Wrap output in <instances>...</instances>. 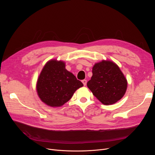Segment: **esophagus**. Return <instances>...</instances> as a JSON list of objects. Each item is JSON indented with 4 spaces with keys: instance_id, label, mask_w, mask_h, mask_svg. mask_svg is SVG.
Returning a JSON list of instances; mask_svg holds the SVG:
<instances>
[{
    "instance_id": "obj_1",
    "label": "esophagus",
    "mask_w": 155,
    "mask_h": 155,
    "mask_svg": "<svg viewBox=\"0 0 155 155\" xmlns=\"http://www.w3.org/2000/svg\"><path fill=\"white\" fill-rule=\"evenodd\" d=\"M82 83H83L84 85V86H85V85H86V84H87V80H83L82 81Z\"/></svg>"
}]
</instances>
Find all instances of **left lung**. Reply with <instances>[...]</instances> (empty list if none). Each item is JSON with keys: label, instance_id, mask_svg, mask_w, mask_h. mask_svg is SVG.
<instances>
[{"label": "left lung", "instance_id": "1", "mask_svg": "<svg viewBox=\"0 0 155 155\" xmlns=\"http://www.w3.org/2000/svg\"><path fill=\"white\" fill-rule=\"evenodd\" d=\"M87 85L97 99L104 105H110L124 96L127 83L116 64L102 61L94 66L92 77Z\"/></svg>", "mask_w": 155, "mask_h": 155}]
</instances>
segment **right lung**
Here are the masks:
<instances>
[{
	"instance_id": "obj_1",
	"label": "right lung",
	"mask_w": 155,
	"mask_h": 155,
	"mask_svg": "<svg viewBox=\"0 0 155 155\" xmlns=\"http://www.w3.org/2000/svg\"><path fill=\"white\" fill-rule=\"evenodd\" d=\"M83 85L73 73L66 70L64 62L51 60L41 72L37 92L41 100L49 106L60 107Z\"/></svg>"
}]
</instances>
